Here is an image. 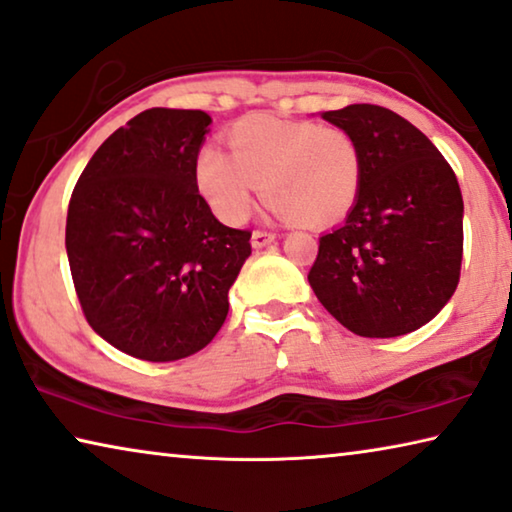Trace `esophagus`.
Here are the masks:
<instances>
[{
    "mask_svg": "<svg viewBox=\"0 0 512 512\" xmlns=\"http://www.w3.org/2000/svg\"><path fill=\"white\" fill-rule=\"evenodd\" d=\"M271 241H275V232H266V230L253 232V248H264V246H269Z\"/></svg>",
    "mask_w": 512,
    "mask_h": 512,
    "instance_id": "esophagus-1",
    "label": "esophagus"
}]
</instances>
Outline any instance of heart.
Returning <instances> with one entry per match:
<instances>
[{
	"mask_svg": "<svg viewBox=\"0 0 512 512\" xmlns=\"http://www.w3.org/2000/svg\"><path fill=\"white\" fill-rule=\"evenodd\" d=\"M225 139L230 154L207 145L196 159L200 196L225 223L246 221L259 186L275 214L307 227L339 223L360 196V143L344 127L248 116Z\"/></svg>",
	"mask_w": 512,
	"mask_h": 512,
	"instance_id": "heart-1",
	"label": "heart"
}]
</instances>
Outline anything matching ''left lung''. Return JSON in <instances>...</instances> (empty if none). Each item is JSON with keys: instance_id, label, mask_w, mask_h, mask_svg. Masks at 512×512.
Returning <instances> with one entry per match:
<instances>
[{"instance_id": "obj_1", "label": "left lung", "mask_w": 512, "mask_h": 512, "mask_svg": "<svg viewBox=\"0 0 512 512\" xmlns=\"http://www.w3.org/2000/svg\"><path fill=\"white\" fill-rule=\"evenodd\" d=\"M323 118L358 139L362 184L346 223L319 239L307 280L355 335H405L431 321L458 287L456 173L415 125L378 104H348Z\"/></svg>"}]
</instances>
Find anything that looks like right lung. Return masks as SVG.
I'll use <instances>...</instances> for the list:
<instances>
[{"mask_svg": "<svg viewBox=\"0 0 512 512\" xmlns=\"http://www.w3.org/2000/svg\"><path fill=\"white\" fill-rule=\"evenodd\" d=\"M209 123L205 111H143L72 191L66 250L81 312L132 358L173 362L212 342L253 250L250 230L218 221L196 186Z\"/></svg>", "mask_w": 512, "mask_h": 512, "instance_id": "right-lung-1", "label": "right lung"}]
</instances>
